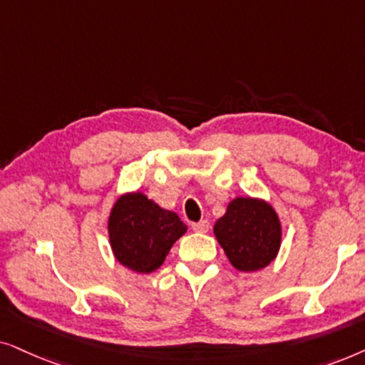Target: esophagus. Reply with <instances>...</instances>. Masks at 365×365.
Returning <instances> with one entry per match:
<instances>
[{"label":"esophagus","mask_w":365,"mask_h":365,"mask_svg":"<svg viewBox=\"0 0 365 365\" xmlns=\"http://www.w3.org/2000/svg\"><path fill=\"white\" fill-rule=\"evenodd\" d=\"M208 228H210V222H208V220H200V222L192 223V230L193 232L205 233V232H208Z\"/></svg>","instance_id":"34e87169"}]
</instances>
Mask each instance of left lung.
Here are the masks:
<instances>
[{"label": "left lung", "instance_id": "1", "mask_svg": "<svg viewBox=\"0 0 365 365\" xmlns=\"http://www.w3.org/2000/svg\"><path fill=\"white\" fill-rule=\"evenodd\" d=\"M213 233L230 264L240 272L265 269L279 255L282 223L264 198L235 197L213 225Z\"/></svg>", "mask_w": 365, "mask_h": 365}]
</instances>
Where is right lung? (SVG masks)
<instances>
[{
    "label": "right lung",
    "mask_w": 365,
    "mask_h": 365,
    "mask_svg": "<svg viewBox=\"0 0 365 365\" xmlns=\"http://www.w3.org/2000/svg\"><path fill=\"white\" fill-rule=\"evenodd\" d=\"M187 225L143 192H126L116 198L108 217V239L120 265L137 274H152L165 262Z\"/></svg>",
    "instance_id": "1"
}]
</instances>
